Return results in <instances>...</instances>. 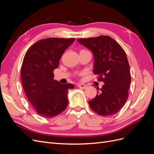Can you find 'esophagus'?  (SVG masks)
<instances>
[{
    "label": "esophagus",
    "mask_w": 154,
    "mask_h": 154,
    "mask_svg": "<svg viewBox=\"0 0 154 154\" xmlns=\"http://www.w3.org/2000/svg\"><path fill=\"white\" fill-rule=\"evenodd\" d=\"M78 87L81 88H83V89H85V88H87V85H85V84H78Z\"/></svg>",
    "instance_id": "1"
}]
</instances>
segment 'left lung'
Wrapping results in <instances>:
<instances>
[{
	"label": "left lung",
	"mask_w": 154,
	"mask_h": 154,
	"mask_svg": "<svg viewBox=\"0 0 154 154\" xmlns=\"http://www.w3.org/2000/svg\"><path fill=\"white\" fill-rule=\"evenodd\" d=\"M94 55V73L105 84L94 99L88 101L91 109L103 116H112L121 110L128 97L131 82L129 63L125 51L109 36L77 39ZM97 89L100 88L97 87Z\"/></svg>",
	"instance_id": "left-lung-1"
}]
</instances>
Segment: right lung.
Returning <instances> with one entry per match:
<instances>
[{
  "instance_id": "right-lung-1",
  "label": "right lung",
  "mask_w": 154,
  "mask_h": 154,
  "mask_svg": "<svg viewBox=\"0 0 154 154\" xmlns=\"http://www.w3.org/2000/svg\"><path fill=\"white\" fill-rule=\"evenodd\" d=\"M75 38H49L36 42L26 52L21 68L23 88L36 112L46 118L61 114L68 105L71 83L54 80L62 54Z\"/></svg>"
}]
</instances>
